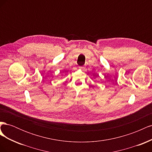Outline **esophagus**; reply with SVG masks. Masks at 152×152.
Listing matches in <instances>:
<instances>
[{"mask_svg":"<svg viewBox=\"0 0 152 152\" xmlns=\"http://www.w3.org/2000/svg\"><path fill=\"white\" fill-rule=\"evenodd\" d=\"M80 69H81V70H82V69H84V67L83 66H79V67Z\"/></svg>","mask_w":152,"mask_h":152,"instance_id":"obj_1","label":"esophagus"}]
</instances>
